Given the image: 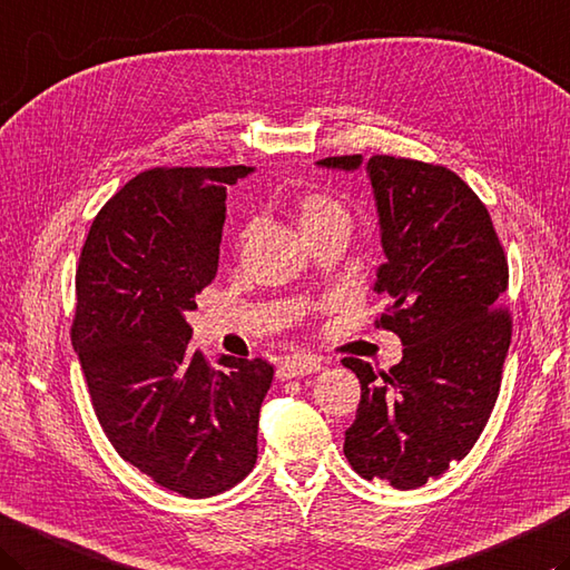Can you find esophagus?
I'll return each instance as SVG.
<instances>
[{"instance_id": "34e87169", "label": "esophagus", "mask_w": 570, "mask_h": 570, "mask_svg": "<svg viewBox=\"0 0 570 570\" xmlns=\"http://www.w3.org/2000/svg\"><path fill=\"white\" fill-rule=\"evenodd\" d=\"M316 371H321V361L314 358V355H294V358H288L276 367V377L278 381H292V377L311 375Z\"/></svg>"}]
</instances>
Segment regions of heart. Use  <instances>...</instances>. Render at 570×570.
Instances as JSON below:
<instances>
[{
	"instance_id": "1",
	"label": "heart",
	"mask_w": 570,
	"mask_h": 570,
	"mask_svg": "<svg viewBox=\"0 0 570 570\" xmlns=\"http://www.w3.org/2000/svg\"><path fill=\"white\" fill-rule=\"evenodd\" d=\"M294 215L301 232L311 237V234L328 229L333 225H348V215H345L343 205L336 197H331L326 193H301L294 199Z\"/></svg>"
}]
</instances>
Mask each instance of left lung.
I'll return each mask as SVG.
<instances>
[{"label": "left lung", "mask_w": 570, "mask_h": 570, "mask_svg": "<svg viewBox=\"0 0 570 570\" xmlns=\"http://www.w3.org/2000/svg\"><path fill=\"white\" fill-rule=\"evenodd\" d=\"M361 155L323 158L355 170ZM383 249L375 292L387 294L377 328L397 333L403 361L373 371L358 358L361 403L343 454L363 479L417 489L474 448L492 415L511 343L499 306L509 264L492 217L450 167L373 155L367 160Z\"/></svg>", "instance_id": "1"}]
</instances>
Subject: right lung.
Returning a JSON list of instances; mask_svg holds the SVG:
<instances>
[{
    "label": "right lung",
    "instance_id": "right-lung-1",
    "mask_svg": "<svg viewBox=\"0 0 570 570\" xmlns=\"http://www.w3.org/2000/svg\"><path fill=\"white\" fill-rule=\"evenodd\" d=\"M252 167H153L100 207L76 269L71 343L106 438L189 499L252 472L274 367L189 348L187 311L215 282L227 187Z\"/></svg>",
    "mask_w": 570,
    "mask_h": 570
}]
</instances>
